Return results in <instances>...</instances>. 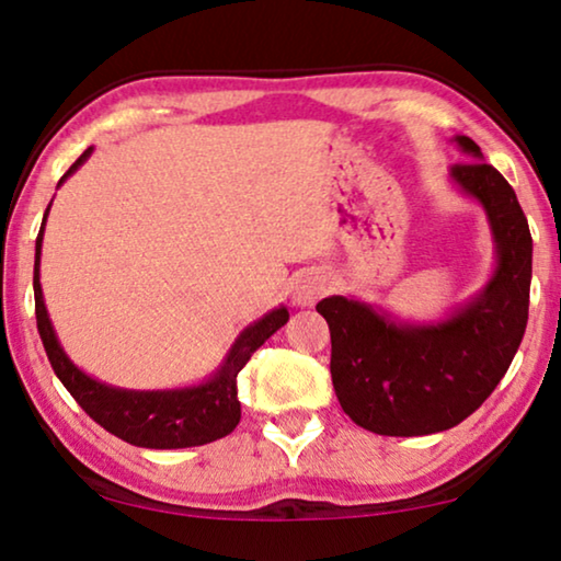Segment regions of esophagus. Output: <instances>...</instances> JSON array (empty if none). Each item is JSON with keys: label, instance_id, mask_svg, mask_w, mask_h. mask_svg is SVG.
<instances>
[{"label": "esophagus", "instance_id": "obj_1", "mask_svg": "<svg viewBox=\"0 0 561 561\" xmlns=\"http://www.w3.org/2000/svg\"><path fill=\"white\" fill-rule=\"evenodd\" d=\"M329 290V278L321 273H304L300 278L294 283V304L298 306H313L316 300L327 296Z\"/></svg>", "mask_w": 561, "mask_h": 561}]
</instances>
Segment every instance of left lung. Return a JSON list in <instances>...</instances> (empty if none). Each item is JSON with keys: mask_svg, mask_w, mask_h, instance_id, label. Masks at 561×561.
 I'll return each instance as SVG.
<instances>
[{"mask_svg": "<svg viewBox=\"0 0 561 561\" xmlns=\"http://www.w3.org/2000/svg\"><path fill=\"white\" fill-rule=\"evenodd\" d=\"M456 144L473 161L450 167L458 190L481 202L496 242V271L470 304L440 323H400L346 296L316 311L331 331V381L341 410L377 435L443 433L481 408L522 344L529 319L531 232L516 192L485 164L468 136Z\"/></svg>", "mask_w": 561, "mask_h": 561, "instance_id": "1", "label": "left lung"}]
</instances>
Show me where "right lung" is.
<instances>
[{
	"label": "right lung",
	"instance_id": "1",
	"mask_svg": "<svg viewBox=\"0 0 561 561\" xmlns=\"http://www.w3.org/2000/svg\"><path fill=\"white\" fill-rule=\"evenodd\" d=\"M91 149L80 153V159L62 174L60 184L91 157ZM58 184V186H60ZM53 205V202H50ZM50 209V207H47ZM45 220L39 227L35 242V316L37 331L43 346L50 359L55 375L65 385V389L76 397V402L91 415L103 430L121 440L139 445V448L172 450V448H194L220 437L230 435L240 422V400H238V375L250 362L255 348H261L283 323L288 321V308H273L261 321L250 323L234 341L230 354L225 356L222 367L207 381L197 387L184 389H157V392H136V389H121L103 385V381L88 377L62 352L58 336H55L53 321L47 316L43 286H39V253H43V232Z\"/></svg>",
	"mask_w": 561,
	"mask_h": 561
}]
</instances>
